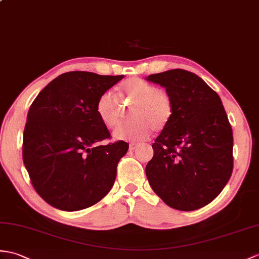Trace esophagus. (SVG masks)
<instances>
[{
  "label": "esophagus",
  "mask_w": 259,
  "mask_h": 259,
  "mask_svg": "<svg viewBox=\"0 0 259 259\" xmlns=\"http://www.w3.org/2000/svg\"><path fill=\"white\" fill-rule=\"evenodd\" d=\"M137 147H138V144L132 142V143H130V144H129V150H130V151H134V150H136V149H137Z\"/></svg>",
  "instance_id": "34e87169"
}]
</instances>
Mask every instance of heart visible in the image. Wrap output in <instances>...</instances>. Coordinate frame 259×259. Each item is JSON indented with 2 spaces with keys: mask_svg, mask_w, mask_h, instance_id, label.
I'll return each mask as SVG.
<instances>
[{
  "mask_svg": "<svg viewBox=\"0 0 259 259\" xmlns=\"http://www.w3.org/2000/svg\"><path fill=\"white\" fill-rule=\"evenodd\" d=\"M119 97L132 104L129 110L130 121L120 124L113 131L117 140L141 141L152 129L162 130L172 116V101L166 93L140 78H130L120 83ZM96 112L108 128H113L120 120V109L116 96L105 92L96 104Z\"/></svg>",
  "mask_w": 259,
  "mask_h": 259,
  "instance_id": "obj_1",
  "label": "heart"
}]
</instances>
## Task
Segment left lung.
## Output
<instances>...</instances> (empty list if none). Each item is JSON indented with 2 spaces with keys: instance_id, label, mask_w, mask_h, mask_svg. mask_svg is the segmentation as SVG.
<instances>
[{
  "instance_id": "1",
  "label": "left lung",
  "mask_w": 259,
  "mask_h": 259,
  "mask_svg": "<svg viewBox=\"0 0 259 259\" xmlns=\"http://www.w3.org/2000/svg\"><path fill=\"white\" fill-rule=\"evenodd\" d=\"M146 79L172 101L169 123L152 144L146 174L155 194L179 211L205 206L233 171V131L220 96L197 75L171 69Z\"/></svg>"
}]
</instances>
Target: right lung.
<instances>
[{"mask_svg":"<svg viewBox=\"0 0 259 259\" xmlns=\"http://www.w3.org/2000/svg\"><path fill=\"white\" fill-rule=\"evenodd\" d=\"M122 78L70 71L52 80L33 101L23 134V161L34 189L50 205L79 211L109 193L129 144L99 146L110 134L96 104Z\"/></svg>","mask_w":259,"mask_h":259,"instance_id":"add662e5","label":"right lung"}]
</instances>
